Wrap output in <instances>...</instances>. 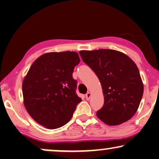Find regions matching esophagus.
<instances>
[{"label":"esophagus","mask_w":159,"mask_h":159,"mask_svg":"<svg viewBox=\"0 0 159 159\" xmlns=\"http://www.w3.org/2000/svg\"><path fill=\"white\" fill-rule=\"evenodd\" d=\"M91 96H92V93H91V92H88L87 94H86V99H87V100H89V99H90Z\"/></svg>","instance_id":"1"}]
</instances>
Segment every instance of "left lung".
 <instances>
[{
	"instance_id": "obj_1",
	"label": "left lung",
	"mask_w": 159,
	"mask_h": 159,
	"mask_svg": "<svg viewBox=\"0 0 159 159\" xmlns=\"http://www.w3.org/2000/svg\"><path fill=\"white\" fill-rule=\"evenodd\" d=\"M82 60L96 73L104 95V105L97 112L109 126L129 120L136 113L144 86L138 67L124 53L113 49L82 50Z\"/></svg>"
}]
</instances>
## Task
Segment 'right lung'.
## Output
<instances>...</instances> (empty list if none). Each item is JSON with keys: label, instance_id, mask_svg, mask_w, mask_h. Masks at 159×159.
I'll return each mask as SVG.
<instances>
[{"label": "right lung", "instance_id": "right-lung-1", "mask_svg": "<svg viewBox=\"0 0 159 159\" xmlns=\"http://www.w3.org/2000/svg\"><path fill=\"white\" fill-rule=\"evenodd\" d=\"M80 62L75 52H48L34 61L22 82L23 102L29 115L48 129L60 128L81 101L73 78Z\"/></svg>", "mask_w": 159, "mask_h": 159}]
</instances>
